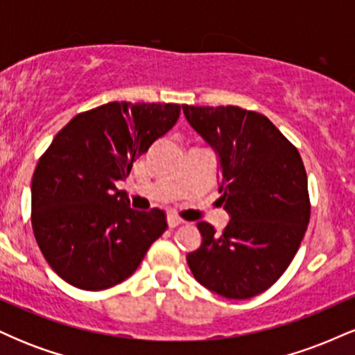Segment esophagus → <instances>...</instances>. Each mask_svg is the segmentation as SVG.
<instances>
[{
    "label": "esophagus",
    "mask_w": 355,
    "mask_h": 355,
    "mask_svg": "<svg viewBox=\"0 0 355 355\" xmlns=\"http://www.w3.org/2000/svg\"><path fill=\"white\" fill-rule=\"evenodd\" d=\"M166 222H168L170 229H173V227H177V225H180V223H183V220H182L180 217H178V215L170 214L168 217H166Z\"/></svg>",
    "instance_id": "esophagus-1"
}]
</instances>
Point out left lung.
Here are the masks:
<instances>
[{
    "label": "left lung",
    "mask_w": 355,
    "mask_h": 355,
    "mask_svg": "<svg viewBox=\"0 0 355 355\" xmlns=\"http://www.w3.org/2000/svg\"><path fill=\"white\" fill-rule=\"evenodd\" d=\"M191 128L218 158V191L229 223H198L202 243L187 255L195 279L227 299L274 285L299 250L311 202L302 158L267 116L239 107L182 105Z\"/></svg>",
    "instance_id": "left-lung-1"
}]
</instances>
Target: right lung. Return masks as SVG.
I'll list each match as a JSON object with an SVG mask.
<instances>
[{
  "mask_svg": "<svg viewBox=\"0 0 355 355\" xmlns=\"http://www.w3.org/2000/svg\"><path fill=\"white\" fill-rule=\"evenodd\" d=\"M180 116V105L112 101L70 120L31 180V225L64 282L105 291L137 270L166 230L164 210L130 207L115 183Z\"/></svg>",
  "mask_w": 355,
  "mask_h": 355,
  "instance_id": "obj_1",
  "label": "right lung"
}]
</instances>
